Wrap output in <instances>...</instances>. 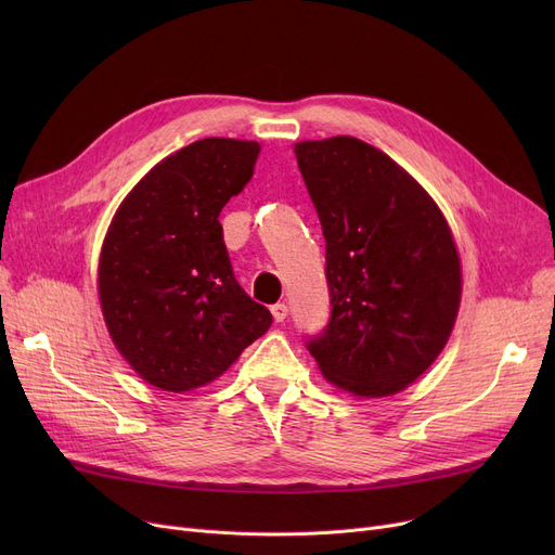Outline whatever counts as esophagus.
<instances>
[{
  "instance_id": "esophagus-1",
  "label": "esophagus",
  "mask_w": 555,
  "mask_h": 555,
  "mask_svg": "<svg viewBox=\"0 0 555 555\" xmlns=\"http://www.w3.org/2000/svg\"><path fill=\"white\" fill-rule=\"evenodd\" d=\"M270 310H272L274 322H283V319L287 317V306L285 304H274Z\"/></svg>"
}]
</instances>
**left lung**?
I'll use <instances>...</instances> for the list:
<instances>
[{"label":"left lung","instance_id":"1","mask_svg":"<svg viewBox=\"0 0 555 555\" xmlns=\"http://www.w3.org/2000/svg\"><path fill=\"white\" fill-rule=\"evenodd\" d=\"M299 170L326 238L331 317L306 337L326 380L364 398L412 385L439 358L461 301V266L434 199L356 137L301 141Z\"/></svg>","mask_w":555,"mask_h":555}]
</instances>
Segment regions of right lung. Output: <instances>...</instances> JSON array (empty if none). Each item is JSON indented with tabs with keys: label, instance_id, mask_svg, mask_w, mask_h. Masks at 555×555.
Masks as SVG:
<instances>
[{
	"label": "right lung",
	"instance_id": "obj_1",
	"mask_svg": "<svg viewBox=\"0 0 555 555\" xmlns=\"http://www.w3.org/2000/svg\"><path fill=\"white\" fill-rule=\"evenodd\" d=\"M256 141L209 137L159 162L116 211L99 297L130 366L164 391L222 375L266 335L272 312L233 276L220 211L251 180Z\"/></svg>",
	"mask_w": 555,
	"mask_h": 555
}]
</instances>
